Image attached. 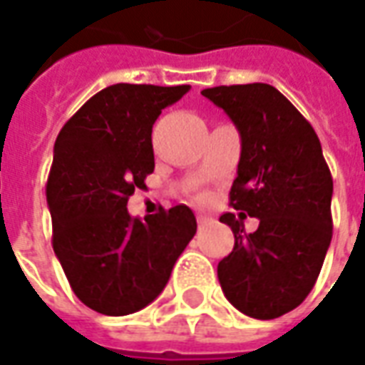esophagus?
<instances>
[{
  "label": "esophagus",
  "mask_w": 365,
  "mask_h": 365,
  "mask_svg": "<svg viewBox=\"0 0 365 365\" xmlns=\"http://www.w3.org/2000/svg\"><path fill=\"white\" fill-rule=\"evenodd\" d=\"M197 223H200V225L203 227V225H207V223H211V219L205 217V215H200V217H197Z\"/></svg>",
  "instance_id": "34e87169"
}]
</instances>
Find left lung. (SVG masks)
<instances>
[{"label": "left lung", "instance_id": "8db88e82", "mask_svg": "<svg viewBox=\"0 0 365 365\" xmlns=\"http://www.w3.org/2000/svg\"><path fill=\"white\" fill-rule=\"evenodd\" d=\"M241 136L237 178L219 221L235 247L217 264L227 300L243 314L272 320L308 297L332 241V175L310 122L264 83L205 88ZM259 219L245 234L240 219Z\"/></svg>", "mask_w": 365, "mask_h": 365}]
</instances>
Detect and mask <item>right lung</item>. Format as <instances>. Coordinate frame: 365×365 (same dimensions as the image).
<instances>
[{
	"label": "right lung",
	"instance_id": "obj_1",
	"mask_svg": "<svg viewBox=\"0 0 365 365\" xmlns=\"http://www.w3.org/2000/svg\"><path fill=\"white\" fill-rule=\"evenodd\" d=\"M190 85L118 83L61 128L47 180L53 251L78 300L106 316L148 307L195 231L187 205L130 217L126 203L154 172L152 126Z\"/></svg>",
	"mask_w": 365,
	"mask_h": 365
}]
</instances>
